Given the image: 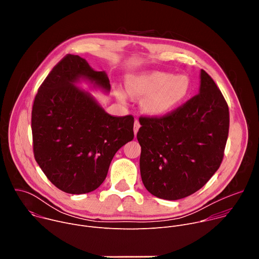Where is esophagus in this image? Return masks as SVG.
Masks as SVG:
<instances>
[{
  "instance_id": "34e87169",
  "label": "esophagus",
  "mask_w": 259,
  "mask_h": 259,
  "mask_svg": "<svg viewBox=\"0 0 259 259\" xmlns=\"http://www.w3.org/2000/svg\"><path fill=\"white\" fill-rule=\"evenodd\" d=\"M139 128H140V124H139L138 120H135V122H134V134H135V135L137 134Z\"/></svg>"
}]
</instances>
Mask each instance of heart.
<instances>
[{
  "mask_svg": "<svg viewBox=\"0 0 259 259\" xmlns=\"http://www.w3.org/2000/svg\"><path fill=\"white\" fill-rule=\"evenodd\" d=\"M127 92L134 98H143L142 108L153 117H162L177 108L192 93L189 76H173L167 71H145L130 75L126 79ZM120 100H126L123 91H117Z\"/></svg>",
  "mask_w": 259,
  "mask_h": 259,
  "instance_id": "1",
  "label": "heart"
}]
</instances>
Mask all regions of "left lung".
<instances>
[{
  "mask_svg": "<svg viewBox=\"0 0 259 259\" xmlns=\"http://www.w3.org/2000/svg\"><path fill=\"white\" fill-rule=\"evenodd\" d=\"M199 94L161 118L141 117L137 140L145 189L179 200L203 188L224 159L230 128L228 103L201 69Z\"/></svg>",
  "mask_w": 259,
  "mask_h": 259,
  "instance_id": "8db88e82",
  "label": "left lung"
}]
</instances>
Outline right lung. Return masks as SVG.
Segmentation results:
<instances>
[{
    "instance_id": "obj_1",
    "label": "right lung",
    "mask_w": 259,
    "mask_h": 259,
    "mask_svg": "<svg viewBox=\"0 0 259 259\" xmlns=\"http://www.w3.org/2000/svg\"><path fill=\"white\" fill-rule=\"evenodd\" d=\"M81 81L110 90L105 71L67 54L40 86L31 112L34 159L57 189L72 195L95 191L115 154L134 137V118L108 115L89 92L77 87Z\"/></svg>"
}]
</instances>
